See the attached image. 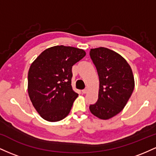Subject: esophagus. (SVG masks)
I'll list each match as a JSON object with an SVG mask.
<instances>
[{
    "label": "esophagus",
    "mask_w": 156,
    "mask_h": 156,
    "mask_svg": "<svg viewBox=\"0 0 156 156\" xmlns=\"http://www.w3.org/2000/svg\"><path fill=\"white\" fill-rule=\"evenodd\" d=\"M87 91H88V89H87V88L84 89H83V90H82V93H83V94H86V93L87 92Z\"/></svg>",
    "instance_id": "obj_1"
}]
</instances>
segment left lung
<instances>
[{
  "label": "left lung",
  "mask_w": 156,
  "mask_h": 156,
  "mask_svg": "<svg viewBox=\"0 0 156 156\" xmlns=\"http://www.w3.org/2000/svg\"><path fill=\"white\" fill-rule=\"evenodd\" d=\"M90 58L99 76L98 99L89 105L92 114L108 119L124 108L134 89L132 69L126 60L105 48L91 49Z\"/></svg>",
  "instance_id": "left-lung-1"
}]
</instances>
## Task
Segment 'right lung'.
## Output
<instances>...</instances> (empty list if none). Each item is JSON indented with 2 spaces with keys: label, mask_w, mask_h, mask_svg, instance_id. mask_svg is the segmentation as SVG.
Masks as SVG:
<instances>
[{
  "label": "right lung",
  "mask_w": 156,
  "mask_h": 156,
  "mask_svg": "<svg viewBox=\"0 0 156 156\" xmlns=\"http://www.w3.org/2000/svg\"><path fill=\"white\" fill-rule=\"evenodd\" d=\"M85 55L82 49L57 45L46 49L31 64L28 95L44 119L60 121L69 114L78 95L71 86L72 67Z\"/></svg>",
  "instance_id": "right-lung-1"
}]
</instances>
